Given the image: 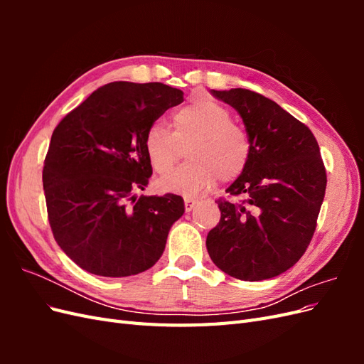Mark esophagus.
<instances>
[{"label":"esophagus","mask_w":364,"mask_h":364,"mask_svg":"<svg viewBox=\"0 0 364 364\" xmlns=\"http://www.w3.org/2000/svg\"><path fill=\"white\" fill-rule=\"evenodd\" d=\"M183 202H185V211H186V213H190L191 209L196 206V203H197V200H196V199H191V197H185Z\"/></svg>","instance_id":"esophagus-1"}]
</instances>
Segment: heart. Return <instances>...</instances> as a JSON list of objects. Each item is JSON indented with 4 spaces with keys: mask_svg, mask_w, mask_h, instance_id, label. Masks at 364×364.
<instances>
[{
    "mask_svg": "<svg viewBox=\"0 0 364 364\" xmlns=\"http://www.w3.org/2000/svg\"><path fill=\"white\" fill-rule=\"evenodd\" d=\"M186 149V162L159 181L165 191L196 196L217 181L230 182L247 167L252 144L245 127L235 123L232 114L211 98L182 106L173 115V132L151 124L144 136V150L151 168L168 173Z\"/></svg>",
    "mask_w": 364,
    "mask_h": 364,
    "instance_id": "1",
    "label": "heart"
}]
</instances>
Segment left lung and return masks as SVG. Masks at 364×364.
Segmentation results:
<instances>
[{"label": "left lung", "mask_w": 364, "mask_h": 364, "mask_svg": "<svg viewBox=\"0 0 364 364\" xmlns=\"http://www.w3.org/2000/svg\"><path fill=\"white\" fill-rule=\"evenodd\" d=\"M243 118L250 159L218 199V225L206 249L215 266L241 281H262L293 267L317 226L326 190L318 144L299 119L270 98L243 87L211 91Z\"/></svg>", "instance_id": "obj_1"}]
</instances>
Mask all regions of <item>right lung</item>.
I'll return each instance as SVG.
<instances>
[{
    "label": "right lung",
    "mask_w": 364,
    "mask_h": 364,
    "mask_svg": "<svg viewBox=\"0 0 364 364\" xmlns=\"http://www.w3.org/2000/svg\"><path fill=\"white\" fill-rule=\"evenodd\" d=\"M183 102L164 83L98 87L54 129L42 182L60 249L98 277H132L155 266L170 228L185 213L176 194L141 196L151 176L147 129Z\"/></svg>",
    "instance_id": "add662e5"
}]
</instances>
